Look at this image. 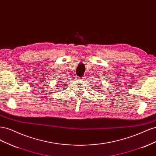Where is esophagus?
<instances>
[{"mask_svg": "<svg viewBox=\"0 0 156 156\" xmlns=\"http://www.w3.org/2000/svg\"><path fill=\"white\" fill-rule=\"evenodd\" d=\"M85 76H83V77H79V79H80V80H81V81H84V80H85Z\"/></svg>", "mask_w": 156, "mask_h": 156, "instance_id": "obj_1", "label": "esophagus"}]
</instances>
